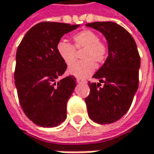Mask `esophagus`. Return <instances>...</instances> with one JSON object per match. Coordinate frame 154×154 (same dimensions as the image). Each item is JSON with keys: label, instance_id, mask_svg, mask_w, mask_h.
Listing matches in <instances>:
<instances>
[{"label": "esophagus", "instance_id": "1", "mask_svg": "<svg viewBox=\"0 0 154 154\" xmlns=\"http://www.w3.org/2000/svg\"><path fill=\"white\" fill-rule=\"evenodd\" d=\"M77 82L78 84H85L86 81L84 80V79H81V78H77Z\"/></svg>", "mask_w": 154, "mask_h": 154}]
</instances>
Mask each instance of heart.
Here are the masks:
<instances>
[{
    "instance_id": "b5f03b06",
    "label": "heart",
    "mask_w": 154,
    "mask_h": 154,
    "mask_svg": "<svg viewBox=\"0 0 154 154\" xmlns=\"http://www.w3.org/2000/svg\"><path fill=\"white\" fill-rule=\"evenodd\" d=\"M74 45L65 40H60L56 45V51L60 60L68 66L75 60V49L83 48L84 61L79 62L69 69V73L78 78H85L92 75L96 68L95 62L103 63L108 55L105 43L99 40L98 35L92 30H82L73 36Z\"/></svg>"
}]
</instances>
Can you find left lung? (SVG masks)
<instances>
[{
	"label": "left lung",
	"mask_w": 154,
	"mask_h": 154,
	"mask_svg": "<svg viewBox=\"0 0 154 154\" xmlns=\"http://www.w3.org/2000/svg\"><path fill=\"white\" fill-rule=\"evenodd\" d=\"M85 26L105 36L109 53L103 65L93 77L99 82L88 83L90 94L85 99L88 116L98 124H110L127 113L137 91L138 50L132 35L115 22H94Z\"/></svg>",
	"instance_id": "8db88e82"
}]
</instances>
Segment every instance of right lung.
<instances>
[{"instance_id":"1","label":"right lung","mask_w":154,"mask_h":154,"mask_svg":"<svg viewBox=\"0 0 154 154\" xmlns=\"http://www.w3.org/2000/svg\"><path fill=\"white\" fill-rule=\"evenodd\" d=\"M79 25L41 22L23 37L16 54L15 85L20 106L37 126L53 128L67 118V103L77 85L73 76L58 80L67 65L56 45L67 33Z\"/></svg>"}]
</instances>
